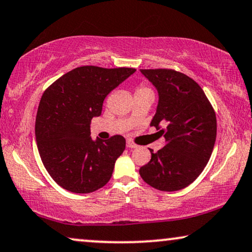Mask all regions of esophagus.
<instances>
[{
  "mask_svg": "<svg viewBox=\"0 0 252 252\" xmlns=\"http://www.w3.org/2000/svg\"><path fill=\"white\" fill-rule=\"evenodd\" d=\"M126 146H127V148H136L137 147L136 143H134L132 140H127L126 141Z\"/></svg>",
  "mask_w": 252,
  "mask_h": 252,
  "instance_id": "obj_1",
  "label": "esophagus"
}]
</instances>
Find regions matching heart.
Wrapping results in <instances>:
<instances>
[{
	"mask_svg": "<svg viewBox=\"0 0 252 252\" xmlns=\"http://www.w3.org/2000/svg\"><path fill=\"white\" fill-rule=\"evenodd\" d=\"M146 92H153V91H151L150 87H148L146 85H140L139 87L136 88L135 94H139V93H146Z\"/></svg>",
	"mask_w": 252,
	"mask_h": 252,
	"instance_id": "heart-1",
	"label": "heart"
}]
</instances>
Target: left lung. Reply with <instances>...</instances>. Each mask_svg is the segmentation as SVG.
<instances>
[{"mask_svg":"<svg viewBox=\"0 0 252 252\" xmlns=\"http://www.w3.org/2000/svg\"><path fill=\"white\" fill-rule=\"evenodd\" d=\"M157 88L156 115L151 126L159 129L165 147L154 153L140 168L151 187L175 191L194 182L211 157L217 136L213 106L199 85L188 75L170 68L141 70Z\"/></svg>","mask_w":252,"mask_h":252,"instance_id":"1","label":"left lung"}]
</instances>
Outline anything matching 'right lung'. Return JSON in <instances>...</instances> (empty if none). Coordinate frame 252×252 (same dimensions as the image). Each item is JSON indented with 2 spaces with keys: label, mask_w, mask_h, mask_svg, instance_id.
<instances>
[{
  "label": "right lung",
  "mask_w": 252,
  "mask_h": 252,
  "mask_svg": "<svg viewBox=\"0 0 252 252\" xmlns=\"http://www.w3.org/2000/svg\"><path fill=\"white\" fill-rule=\"evenodd\" d=\"M135 71L80 66L44 91L35 119L36 144L44 167L61 187L88 194L108 184L126 140L113 135L93 141L89 125L101 115L106 95Z\"/></svg>",
  "instance_id": "add662e5"
}]
</instances>
